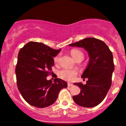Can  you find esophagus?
Masks as SVG:
<instances>
[{
    "mask_svg": "<svg viewBox=\"0 0 126 126\" xmlns=\"http://www.w3.org/2000/svg\"><path fill=\"white\" fill-rule=\"evenodd\" d=\"M73 85H74V84H73L69 83V82H68V83H67V86L68 87H72V86H73Z\"/></svg>",
    "mask_w": 126,
    "mask_h": 126,
    "instance_id": "esophagus-1",
    "label": "esophagus"
}]
</instances>
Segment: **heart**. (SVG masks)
Listing matches in <instances>:
<instances>
[{
  "label": "heart",
  "mask_w": 126,
  "mask_h": 126,
  "mask_svg": "<svg viewBox=\"0 0 126 126\" xmlns=\"http://www.w3.org/2000/svg\"><path fill=\"white\" fill-rule=\"evenodd\" d=\"M72 56L76 61H82L84 58V54L79 49H72L71 51ZM60 60V54L57 55L54 58V62L55 64H58ZM78 72L75 69H63L61 70L59 72V76L62 79L66 81H72L77 77Z\"/></svg>",
  "instance_id": "obj_1"
}]
</instances>
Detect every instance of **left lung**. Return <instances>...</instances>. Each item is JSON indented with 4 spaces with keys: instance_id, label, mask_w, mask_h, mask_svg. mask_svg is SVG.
Here are the masks:
<instances>
[{
    "instance_id": "8db88e82",
    "label": "left lung",
    "mask_w": 126,
    "mask_h": 126,
    "mask_svg": "<svg viewBox=\"0 0 126 126\" xmlns=\"http://www.w3.org/2000/svg\"><path fill=\"white\" fill-rule=\"evenodd\" d=\"M69 45L84 48L90 57L87 67L81 77L88 80L84 85L81 82L74 83L81 92L73 96V99L81 106L94 107L103 101L111 86L114 70L112 54L103 41L94 38H85Z\"/></svg>"
}]
</instances>
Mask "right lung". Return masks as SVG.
<instances>
[{
	"mask_svg": "<svg viewBox=\"0 0 126 126\" xmlns=\"http://www.w3.org/2000/svg\"><path fill=\"white\" fill-rule=\"evenodd\" d=\"M61 49H54L42 43L29 42L19 51L16 68V83L21 94L29 104L45 108L56 101L59 92L67 84L60 78L47 80L53 74V57Z\"/></svg>",
	"mask_w": 126,
	"mask_h": 126,
	"instance_id": "right-lung-1",
	"label": "right lung"
}]
</instances>
